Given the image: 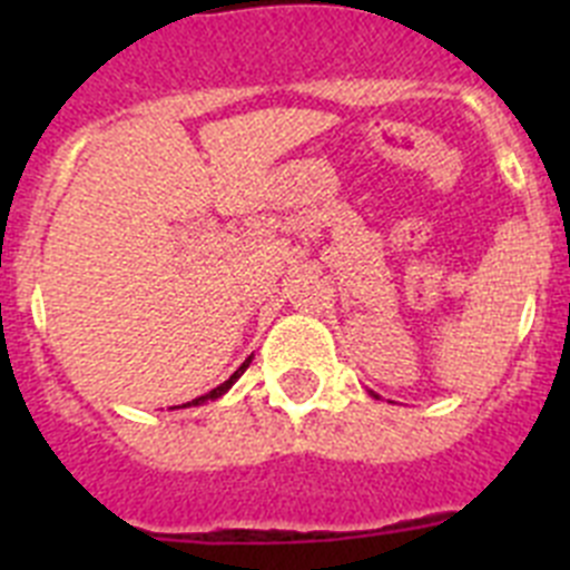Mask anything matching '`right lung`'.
Segmentation results:
<instances>
[{
	"instance_id": "1",
	"label": "right lung",
	"mask_w": 570,
	"mask_h": 570,
	"mask_svg": "<svg viewBox=\"0 0 570 570\" xmlns=\"http://www.w3.org/2000/svg\"><path fill=\"white\" fill-rule=\"evenodd\" d=\"M248 362H250V360H245V362H242V365H239V367H236L234 374H230V380H225V382H223V385H216V387H214V391H208V394H205V396H196V400H194V402H185V405H199V402H208V400H216V396H223V394H225V391H228V387H230V385H234V382H236V380H239V376H242V374H245V367H248ZM185 405H183V407H185Z\"/></svg>"
}]
</instances>
